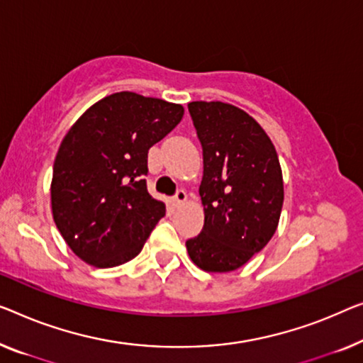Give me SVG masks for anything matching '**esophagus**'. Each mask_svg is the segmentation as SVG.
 Masks as SVG:
<instances>
[{
    "label": "esophagus",
    "instance_id": "obj_1",
    "mask_svg": "<svg viewBox=\"0 0 363 363\" xmlns=\"http://www.w3.org/2000/svg\"><path fill=\"white\" fill-rule=\"evenodd\" d=\"M186 199H187L186 192H184V191H177L176 196L172 197V205L179 208V207H182V205H184V202H186Z\"/></svg>",
    "mask_w": 363,
    "mask_h": 363
}]
</instances>
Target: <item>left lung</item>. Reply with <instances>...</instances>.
Masks as SVG:
<instances>
[{
	"instance_id": "obj_1",
	"label": "left lung",
	"mask_w": 363,
	"mask_h": 363,
	"mask_svg": "<svg viewBox=\"0 0 363 363\" xmlns=\"http://www.w3.org/2000/svg\"><path fill=\"white\" fill-rule=\"evenodd\" d=\"M203 151L200 235L186 241L192 262L207 272H231L250 261L277 230L284 205L279 156L264 128L240 107L189 102Z\"/></svg>"
}]
</instances>
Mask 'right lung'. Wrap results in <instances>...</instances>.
<instances>
[{
  "label": "right lung",
  "instance_id": "right-lung-1",
  "mask_svg": "<svg viewBox=\"0 0 363 363\" xmlns=\"http://www.w3.org/2000/svg\"><path fill=\"white\" fill-rule=\"evenodd\" d=\"M184 107L122 91L97 101L68 130L50 186L63 240L84 262L116 267L138 256L166 207L147 191L148 150Z\"/></svg>",
  "mask_w": 363,
  "mask_h": 363
}]
</instances>
